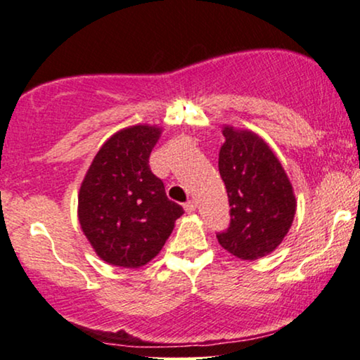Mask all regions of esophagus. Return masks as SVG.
<instances>
[{
  "label": "esophagus",
  "mask_w": 360,
  "mask_h": 360,
  "mask_svg": "<svg viewBox=\"0 0 360 360\" xmlns=\"http://www.w3.org/2000/svg\"><path fill=\"white\" fill-rule=\"evenodd\" d=\"M195 207H197L195 200H187L186 204H184V210H186V212H189V214H191V212H194V210H195Z\"/></svg>",
  "instance_id": "1"
}]
</instances>
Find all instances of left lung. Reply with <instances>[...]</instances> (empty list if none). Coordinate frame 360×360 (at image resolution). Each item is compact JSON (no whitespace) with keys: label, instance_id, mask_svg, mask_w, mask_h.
Here are the masks:
<instances>
[{"label":"left lung","instance_id":"8db88e82","mask_svg":"<svg viewBox=\"0 0 360 360\" xmlns=\"http://www.w3.org/2000/svg\"><path fill=\"white\" fill-rule=\"evenodd\" d=\"M219 171L230 202L229 229L217 233L224 250L240 259L269 255L290 230L297 202L279 160L261 136L224 127Z\"/></svg>","mask_w":360,"mask_h":360}]
</instances>
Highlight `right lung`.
<instances>
[{"label":"right lung","mask_w":360,"mask_h":360,"mask_svg":"<svg viewBox=\"0 0 360 360\" xmlns=\"http://www.w3.org/2000/svg\"><path fill=\"white\" fill-rule=\"evenodd\" d=\"M161 135L131 125L101 146L79 187L78 220L96 255L119 267L145 266L161 251L184 214L151 173L150 153Z\"/></svg>","instance_id":"1"}]
</instances>
